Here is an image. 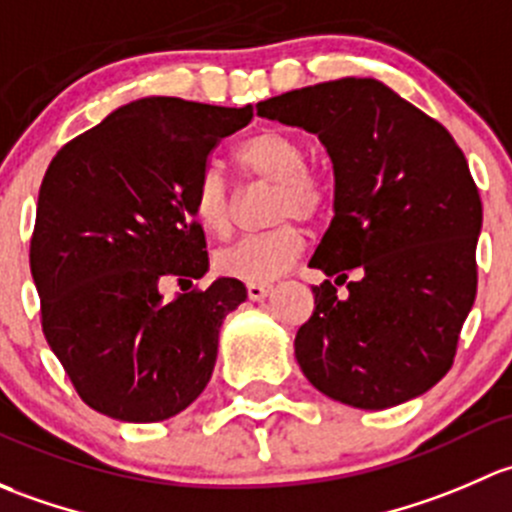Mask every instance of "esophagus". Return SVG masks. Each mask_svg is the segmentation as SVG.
<instances>
[{
    "label": "esophagus",
    "instance_id": "34e87169",
    "mask_svg": "<svg viewBox=\"0 0 512 512\" xmlns=\"http://www.w3.org/2000/svg\"><path fill=\"white\" fill-rule=\"evenodd\" d=\"M246 293H249L251 300H263L271 293V286L268 283H246Z\"/></svg>",
    "mask_w": 512,
    "mask_h": 512
}]
</instances>
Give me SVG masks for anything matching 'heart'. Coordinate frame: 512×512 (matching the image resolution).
<instances>
[{
	"instance_id": "obj_1",
	"label": "heart",
	"mask_w": 512,
	"mask_h": 512,
	"mask_svg": "<svg viewBox=\"0 0 512 512\" xmlns=\"http://www.w3.org/2000/svg\"><path fill=\"white\" fill-rule=\"evenodd\" d=\"M236 165L249 179L276 184L271 221L261 234L244 236L214 256V266L229 278L268 283L291 271L305 249V231L291 219L313 221L328 207V184L308 167V147L281 128H261L236 145ZM192 212L207 234L226 236L234 226L236 192L217 165H207L192 187Z\"/></svg>"
}]
</instances>
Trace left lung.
<instances>
[{"instance_id": "left-lung-1", "label": "left lung", "mask_w": 512, "mask_h": 512, "mask_svg": "<svg viewBox=\"0 0 512 512\" xmlns=\"http://www.w3.org/2000/svg\"><path fill=\"white\" fill-rule=\"evenodd\" d=\"M258 115L315 133L335 172V217L310 266L295 335L308 382L357 409L419 397L451 370L476 300L483 207L461 147L439 120L374 78H340L261 100Z\"/></svg>"}]
</instances>
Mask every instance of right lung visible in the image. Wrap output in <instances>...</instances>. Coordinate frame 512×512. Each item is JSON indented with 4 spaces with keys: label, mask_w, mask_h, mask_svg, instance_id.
I'll use <instances>...</instances> for the list:
<instances>
[{
    "label": "right lung",
    "mask_w": 512,
    "mask_h": 512,
    "mask_svg": "<svg viewBox=\"0 0 512 512\" xmlns=\"http://www.w3.org/2000/svg\"><path fill=\"white\" fill-rule=\"evenodd\" d=\"M251 118V105L133 100L46 170L29 249L41 328L78 397L110 419H170L212 379L219 328L246 300L244 283L219 278L172 300L160 283L207 273L194 179Z\"/></svg>",
    "instance_id": "obj_1"
}]
</instances>
